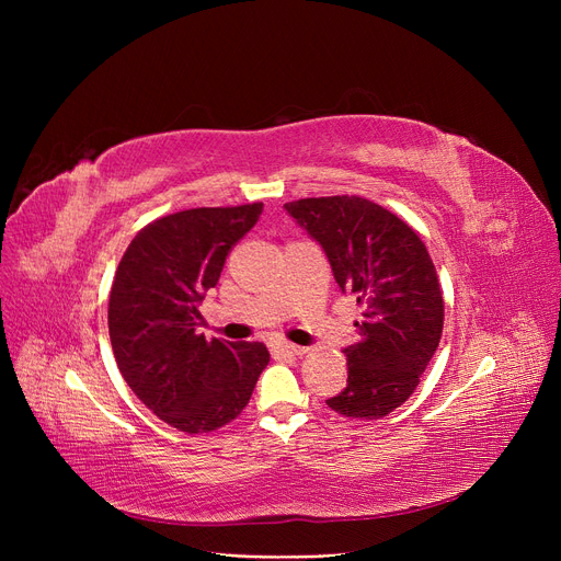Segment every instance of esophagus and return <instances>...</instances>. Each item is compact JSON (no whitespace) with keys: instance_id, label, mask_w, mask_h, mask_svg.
Instances as JSON below:
<instances>
[{"instance_id":"obj_1","label":"esophagus","mask_w":561,"mask_h":561,"mask_svg":"<svg viewBox=\"0 0 561 561\" xmlns=\"http://www.w3.org/2000/svg\"><path fill=\"white\" fill-rule=\"evenodd\" d=\"M273 350H275V352H282V355H288V357H302L305 352H307L305 347L286 343V341H275V343H273Z\"/></svg>"}]
</instances>
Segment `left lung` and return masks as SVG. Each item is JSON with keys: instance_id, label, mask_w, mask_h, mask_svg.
Masks as SVG:
<instances>
[{"instance_id": "8db88e82", "label": "left lung", "mask_w": 561, "mask_h": 561, "mask_svg": "<svg viewBox=\"0 0 561 561\" xmlns=\"http://www.w3.org/2000/svg\"><path fill=\"white\" fill-rule=\"evenodd\" d=\"M325 252L334 279L362 307L347 345V387L328 400L341 416L381 419L419 387L444 332V296L419 233L357 195L284 204Z\"/></svg>"}]
</instances>
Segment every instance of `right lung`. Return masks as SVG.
<instances>
[{"label": "right lung", "instance_id": "add662e5", "mask_svg": "<svg viewBox=\"0 0 561 561\" xmlns=\"http://www.w3.org/2000/svg\"><path fill=\"white\" fill-rule=\"evenodd\" d=\"M263 204L204 206L142 227L115 271L108 336L129 389L168 425L202 434L241 414L271 355L263 343L206 341L199 305Z\"/></svg>", "mask_w": 561, "mask_h": 561}]
</instances>
